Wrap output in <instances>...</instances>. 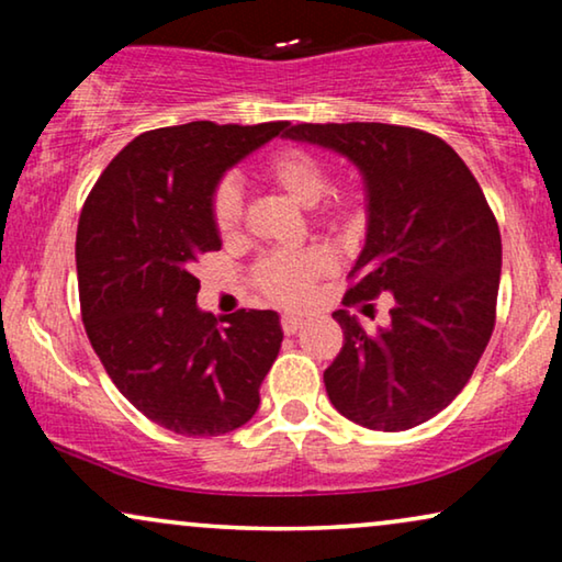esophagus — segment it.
<instances>
[{"instance_id": "obj_1", "label": "esophagus", "mask_w": 562, "mask_h": 562, "mask_svg": "<svg viewBox=\"0 0 562 562\" xmlns=\"http://www.w3.org/2000/svg\"><path fill=\"white\" fill-rule=\"evenodd\" d=\"M302 325H304L302 314H283L281 317V327L286 335H296L299 329H302Z\"/></svg>"}]
</instances>
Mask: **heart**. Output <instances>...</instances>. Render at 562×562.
Here are the masks:
<instances>
[{
  "mask_svg": "<svg viewBox=\"0 0 562 562\" xmlns=\"http://www.w3.org/2000/svg\"><path fill=\"white\" fill-rule=\"evenodd\" d=\"M263 176L302 206H314L327 191V166L319 156L302 148L276 150L266 160ZM352 204V196H337L335 210ZM212 220L220 235H233L243 220V194L237 183H220L212 196ZM327 268V258L317 250L276 252L258 263L256 283L268 299L279 304H302L312 294V283Z\"/></svg>",
  "mask_w": 562,
  "mask_h": 562,
  "instance_id": "heart-1",
  "label": "heart"
}]
</instances>
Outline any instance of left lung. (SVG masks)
Here are the masks:
<instances>
[{
  "label": "left lung",
  "mask_w": 562,
  "mask_h": 562,
  "mask_svg": "<svg viewBox=\"0 0 562 562\" xmlns=\"http://www.w3.org/2000/svg\"><path fill=\"white\" fill-rule=\"evenodd\" d=\"M283 137L333 150L363 176L366 245L345 299H394L375 333L333 314L345 345L325 371L329 402L360 427H417L463 391L494 333L502 235L486 196L458 153L422 130L348 122L289 125Z\"/></svg>",
  "instance_id": "left-lung-1"
}]
</instances>
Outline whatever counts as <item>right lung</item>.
<instances>
[{"label":"right lung","mask_w":562,"mask_h":562,"mask_svg":"<svg viewBox=\"0 0 562 562\" xmlns=\"http://www.w3.org/2000/svg\"><path fill=\"white\" fill-rule=\"evenodd\" d=\"M289 122L160 127L125 145L91 189L76 233L81 317L120 394L187 437L243 427L279 356V312L199 310L194 266L222 248L212 196L229 168Z\"/></svg>","instance_id":"add662e5"}]
</instances>
